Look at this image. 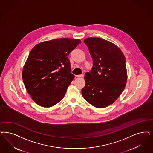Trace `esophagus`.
Masks as SVG:
<instances>
[{"label":"esophagus","instance_id":"1","mask_svg":"<svg viewBox=\"0 0 153 153\" xmlns=\"http://www.w3.org/2000/svg\"><path fill=\"white\" fill-rule=\"evenodd\" d=\"M76 77H84V75L83 74H80V75H76Z\"/></svg>","mask_w":153,"mask_h":153}]
</instances>
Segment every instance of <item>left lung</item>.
Returning <instances> with one entry per match:
<instances>
[{
  "label": "left lung",
  "instance_id": "8db88e82",
  "mask_svg": "<svg viewBox=\"0 0 153 153\" xmlns=\"http://www.w3.org/2000/svg\"><path fill=\"white\" fill-rule=\"evenodd\" d=\"M93 59V67L85 74L81 90L85 100L97 108L112 104L121 94L127 80L126 60L121 50L100 38L85 39Z\"/></svg>",
  "mask_w": 153,
  "mask_h": 153
}]
</instances>
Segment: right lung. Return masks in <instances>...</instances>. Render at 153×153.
<instances>
[{
  "instance_id": "1",
  "label": "right lung",
  "mask_w": 153,
  "mask_h": 153,
  "mask_svg": "<svg viewBox=\"0 0 153 153\" xmlns=\"http://www.w3.org/2000/svg\"><path fill=\"white\" fill-rule=\"evenodd\" d=\"M81 43L63 38L39 43L32 48L22 77L27 91L38 105L50 107L63 98L74 78L69 54Z\"/></svg>"
}]
</instances>
